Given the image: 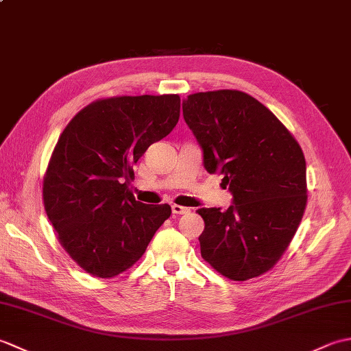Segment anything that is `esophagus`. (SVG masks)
I'll list each match as a JSON object with an SVG mask.
<instances>
[{
	"instance_id": "34e87169",
	"label": "esophagus",
	"mask_w": 351,
	"mask_h": 351,
	"mask_svg": "<svg viewBox=\"0 0 351 351\" xmlns=\"http://www.w3.org/2000/svg\"><path fill=\"white\" fill-rule=\"evenodd\" d=\"M171 211H173V214H176V215H181V214H187V213H190V210L189 208H185V206H182V205H171Z\"/></svg>"
}]
</instances>
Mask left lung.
<instances>
[{
    "instance_id": "obj_1",
    "label": "left lung",
    "mask_w": 351,
    "mask_h": 351,
    "mask_svg": "<svg viewBox=\"0 0 351 351\" xmlns=\"http://www.w3.org/2000/svg\"><path fill=\"white\" fill-rule=\"evenodd\" d=\"M184 119L204 149V166L223 175L234 204L200 208V255L230 280L276 265L308 202L306 161L299 141L270 110L240 90L189 95Z\"/></svg>"
}]
</instances>
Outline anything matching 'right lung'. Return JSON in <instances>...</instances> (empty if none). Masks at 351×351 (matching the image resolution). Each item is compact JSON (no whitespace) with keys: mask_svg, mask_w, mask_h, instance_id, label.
<instances>
[{"mask_svg":"<svg viewBox=\"0 0 351 351\" xmlns=\"http://www.w3.org/2000/svg\"><path fill=\"white\" fill-rule=\"evenodd\" d=\"M180 111V95L96 99L58 137L43 206L58 243L88 274L110 279L128 270L170 217V205L141 204L128 185L140 156L175 128Z\"/></svg>","mask_w":351,"mask_h":351,"instance_id":"obj_1","label":"right lung"}]
</instances>
